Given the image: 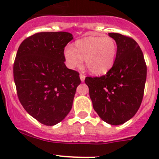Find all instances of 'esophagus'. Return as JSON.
Returning a JSON list of instances; mask_svg holds the SVG:
<instances>
[{
	"label": "esophagus",
	"instance_id": "esophagus-1",
	"mask_svg": "<svg viewBox=\"0 0 159 159\" xmlns=\"http://www.w3.org/2000/svg\"><path fill=\"white\" fill-rule=\"evenodd\" d=\"M80 80L82 82H84V80H85V75L83 74V73H80Z\"/></svg>",
	"mask_w": 159,
	"mask_h": 159
}]
</instances>
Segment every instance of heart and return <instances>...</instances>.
<instances>
[{"instance_id":"obj_1","label":"heart","mask_w":159,"mask_h":159,"mask_svg":"<svg viewBox=\"0 0 159 159\" xmlns=\"http://www.w3.org/2000/svg\"><path fill=\"white\" fill-rule=\"evenodd\" d=\"M117 53L116 40L110 36H88L75 42L74 48L67 46L64 57L71 68L79 67L85 60L87 68L94 75H103L113 66Z\"/></svg>"}]
</instances>
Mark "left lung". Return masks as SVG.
Here are the masks:
<instances>
[{"label":"left lung","mask_w":159,"mask_h":159,"mask_svg":"<svg viewBox=\"0 0 159 159\" xmlns=\"http://www.w3.org/2000/svg\"><path fill=\"white\" fill-rule=\"evenodd\" d=\"M117 44L115 63L106 75L86 77L94 110L106 123L120 125L139 109L144 94L147 64L137 42L130 36L108 33Z\"/></svg>","instance_id":"1"}]
</instances>
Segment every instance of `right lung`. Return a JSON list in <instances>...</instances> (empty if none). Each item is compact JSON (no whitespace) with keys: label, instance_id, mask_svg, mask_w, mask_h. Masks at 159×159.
<instances>
[{"label":"right lung","instance_id":"right-lung-1","mask_svg":"<svg viewBox=\"0 0 159 159\" xmlns=\"http://www.w3.org/2000/svg\"><path fill=\"white\" fill-rule=\"evenodd\" d=\"M72 39L69 32H38L23 40L14 60L18 99L31 116L46 126L67 116L81 83L80 73L64 64V48Z\"/></svg>","mask_w":159,"mask_h":159}]
</instances>
